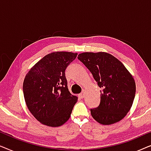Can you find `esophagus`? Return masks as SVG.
<instances>
[{"label": "esophagus", "mask_w": 151, "mask_h": 151, "mask_svg": "<svg viewBox=\"0 0 151 151\" xmlns=\"http://www.w3.org/2000/svg\"><path fill=\"white\" fill-rule=\"evenodd\" d=\"M79 96V98H80L82 99V98H84V92L81 93H80V94H79V96Z\"/></svg>", "instance_id": "esophagus-1"}]
</instances>
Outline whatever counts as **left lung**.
I'll return each mask as SVG.
<instances>
[{"label":"left lung","instance_id":"8db88e82","mask_svg":"<svg viewBox=\"0 0 151 151\" xmlns=\"http://www.w3.org/2000/svg\"><path fill=\"white\" fill-rule=\"evenodd\" d=\"M78 58L102 88L100 105L91 109L92 117L104 125L120 121L130 111L135 98L136 86L133 76L119 60L108 53H82Z\"/></svg>","mask_w":151,"mask_h":151}]
</instances>
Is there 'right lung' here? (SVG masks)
Segmentation results:
<instances>
[{"label": "right lung", "instance_id": "obj_1", "mask_svg": "<svg viewBox=\"0 0 151 151\" xmlns=\"http://www.w3.org/2000/svg\"><path fill=\"white\" fill-rule=\"evenodd\" d=\"M77 55L66 51L47 54L24 78L22 88L26 104L42 124L60 127L71 116L78 97L68 89L65 70Z\"/></svg>", "mask_w": 151, "mask_h": 151}]
</instances>
